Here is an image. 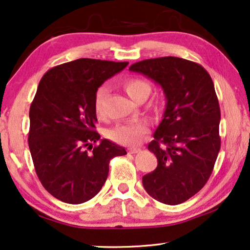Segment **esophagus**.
I'll list each match as a JSON object with an SVG mask.
<instances>
[{
    "mask_svg": "<svg viewBox=\"0 0 250 250\" xmlns=\"http://www.w3.org/2000/svg\"><path fill=\"white\" fill-rule=\"evenodd\" d=\"M140 152H141V150H140V149H129V150H128V153H131V154L140 153Z\"/></svg>",
    "mask_w": 250,
    "mask_h": 250,
    "instance_id": "esophagus-1",
    "label": "esophagus"
}]
</instances>
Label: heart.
Listing matches in <instances>:
<instances>
[{
	"instance_id": "obj_1",
	"label": "heart",
	"mask_w": 250,
	"mask_h": 250,
	"mask_svg": "<svg viewBox=\"0 0 250 250\" xmlns=\"http://www.w3.org/2000/svg\"><path fill=\"white\" fill-rule=\"evenodd\" d=\"M123 88L133 100L146 99L152 86L151 83L143 78L131 77L123 81ZM108 95L107 85H100L95 96V110L99 117L104 116V101ZM150 131L149 124L146 121L118 124L110 131V137L115 142L124 146L134 147L140 146L144 137Z\"/></svg>"
}]
</instances>
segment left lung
<instances>
[{"label": "left lung", "mask_w": 250, "mask_h": 250, "mask_svg": "<svg viewBox=\"0 0 250 250\" xmlns=\"http://www.w3.org/2000/svg\"><path fill=\"white\" fill-rule=\"evenodd\" d=\"M129 70L160 84L167 99L164 119L147 146L158 166L143 176L144 189L161 203H184L208 183L221 146L214 84L202 65L180 57L144 60Z\"/></svg>", "instance_id": "1"}]
</instances>
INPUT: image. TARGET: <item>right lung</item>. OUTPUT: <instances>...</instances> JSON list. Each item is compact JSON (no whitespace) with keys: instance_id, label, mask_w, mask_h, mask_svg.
Returning a JSON list of instances; mask_svg holds the SVG:
<instances>
[{"instance_id":"obj_1","label":"right lung","mask_w":250,"mask_h":250,"mask_svg":"<svg viewBox=\"0 0 250 250\" xmlns=\"http://www.w3.org/2000/svg\"><path fill=\"white\" fill-rule=\"evenodd\" d=\"M127 64L79 59L50 68L39 82L29 110V149L42 185L64 203L81 204L95 197L111 159L126 154L124 147L99 141L95 96Z\"/></svg>"}]
</instances>
